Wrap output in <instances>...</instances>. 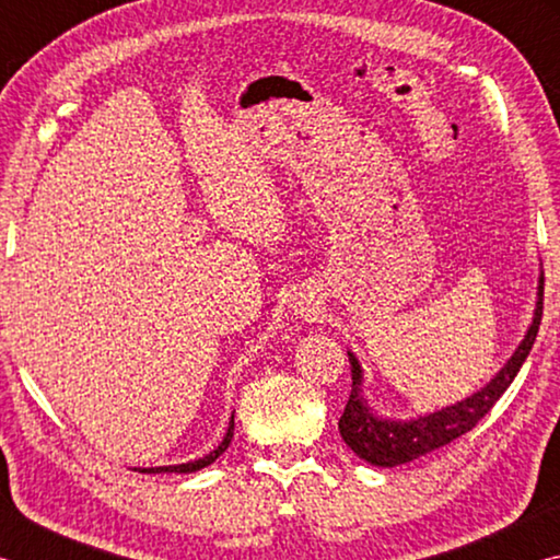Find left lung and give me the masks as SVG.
Here are the masks:
<instances>
[{
    "instance_id": "1",
    "label": "left lung",
    "mask_w": 560,
    "mask_h": 560,
    "mask_svg": "<svg viewBox=\"0 0 560 560\" xmlns=\"http://www.w3.org/2000/svg\"><path fill=\"white\" fill-rule=\"evenodd\" d=\"M544 314V271L538 273L536 287V308L534 318H530L528 330L521 338L514 353L499 368V373L491 381L479 387L477 393L469 397H462L454 405L442 407L428 415L415 417H385L375 410V407L365 400L363 395V365L355 358V353L348 350L350 360V375H353V387H350V397L343 415H340L338 430L340 438L353 450L360 459L371 462L373 467H400L412 459H420L424 454L444 447V444L462 438L469 432L481 417H485L506 387L514 383L518 368L524 365L530 348L541 326Z\"/></svg>"
}]
</instances>
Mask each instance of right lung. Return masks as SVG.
Returning <instances> with one entry per match:
<instances>
[{"label":"right lung","instance_id":"add662e5","mask_svg":"<svg viewBox=\"0 0 560 560\" xmlns=\"http://www.w3.org/2000/svg\"><path fill=\"white\" fill-rule=\"evenodd\" d=\"M232 438H234V415L230 417V424H226V432H224V438H222V442L217 444V447L210 452V454H205V457H200V459H189V462H183V464H167V467H136V471H140V474H192V471H200V469H205V467H210V464L220 457V454L230 447L232 444Z\"/></svg>","mask_w":560,"mask_h":560}]
</instances>
